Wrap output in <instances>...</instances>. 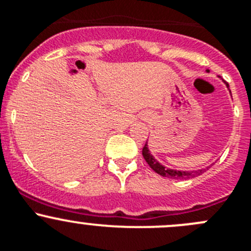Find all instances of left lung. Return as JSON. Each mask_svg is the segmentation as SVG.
I'll use <instances>...</instances> for the list:
<instances>
[{
    "mask_svg": "<svg viewBox=\"0 0 251 251\" xmlns=\"http://www.w3.org/2000/svg\"><path fill=\"white\" fill-rule=\"evenodd\" d=\"M206 72L209 73L210 71L209 69H206ZM226 86H227V88H229V86H228V84H226ZM229 93H230V90H229ZM143 156H144V158H145L146 162H148V165L150 166V167L152 168V170L155 171L157 175L162 176V177L172 178V179H187V178H192V177H195V176H200L210 167L209 166V167L201 168V170H197V171H179V170H173V168L166 167V166H163L162 163L158 162V161L153 157L152 153L150 152V150H149L148 140H146L145 146H144V149H143Z\"/></svg>",
    "mask_w": 251,
    "mask_h": 251,
    "instance_id": "left-lung-1",
    "label": "left lung"
}]
</instances>
